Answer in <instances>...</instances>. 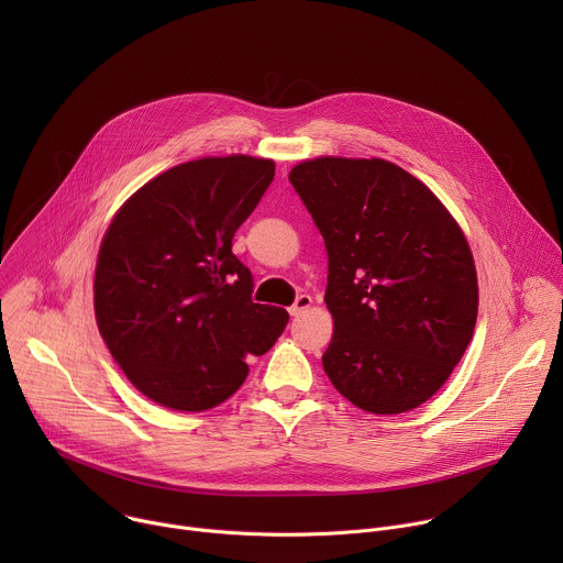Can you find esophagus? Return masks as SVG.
Returning <instances> with one entry per match:
<instances>
[{"instance_id": "obj_1", "label": "esophagus", "mask_w": 563, "mask_h": 563, "mask_svg": "<svg viewBox=\"0 0 563 563\" xmlns=\"http://www.w3.org/2000/svg\"><path fill=\"white\" fill-rule=\"evenodd\" d=\"M309 307H311V296H309V294H300V296H296L294 305L289 307V313H291V316H298V313H302V311L309 309Z\"/></svg>"}]
</instances>
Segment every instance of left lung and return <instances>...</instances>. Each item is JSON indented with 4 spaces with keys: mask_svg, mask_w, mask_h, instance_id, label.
Returning a JSON list of instances; mask_svg holds the SVG:
<instances>
[{
    "mask_svg": "<svg viewBox=\"0 0 563 563\" xmlns=\"http://www.w3.org/2000/svg\"><path fill=\"white\" fill-rule=\"evenodd\" d=\"M328 250L332 385L372 415L419 408L476 325L467 240L441 200L387 159L316 157L289 172Z\"/></svg>",
    "mask_w": 563,
    "mask_h": 563,
    "instance_id": "obj_1",
    "label": "left lung"
}]
</instances>
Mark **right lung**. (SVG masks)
<instances>
[{
  "label": "right lung",
  "instance_id": "1",
  "mask_svg": "<svg viewBox=\"0 0 563 563\" xmlns=\"http://www.w3.org/2000/svg\"><path fill=\"white\" fill-rule=\"evenodd\" d=\"M252 155L202 157L159 174L111 220L93 302L100 334L126 378L155 404L202 412L247 378L289 313L254 302V276L231 240L274 180Z\"/></svg>",
  "mask_w": 563,
  "mask_h": 563
}]
</instances>
